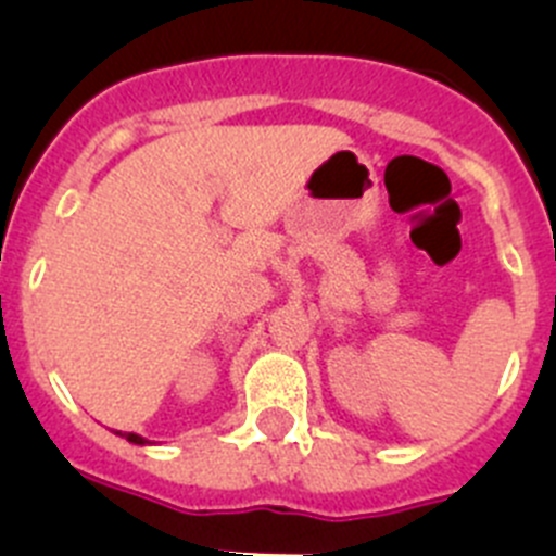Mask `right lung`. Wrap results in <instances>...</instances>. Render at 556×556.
Segmentation results:
<instances>
[{
    "mask_svg": "<svg viewBox=\"0 0 556 556\" xmlns=\"http://www.w3.org/2000/svg\"><path fill=\"white\" fill-rule=\"evenodd\" d=\"M118 434V438H124V440H129V443H132V445H147L149 443V440L147 438H141V434H135V432H116Z\"/></svg>",
    "mask_w": 556,
    "mask_h": 556,
    "instance_id": "right-lung-1",
    "label": "right lung"
}]
</instances>
